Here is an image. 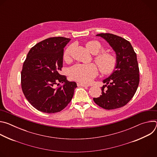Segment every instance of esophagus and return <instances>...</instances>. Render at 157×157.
<instances>
[{"mask_svg":"<svg viewBox=\"0 0 157 157\" xmlns=\"http://www.w3.org/2000/svg\"><path fill=\"white\" fill-rule=\"evenodd\" d=\"M77 85H78V86H82V87H88L89 86V85H87V84H86L84 83H80V82L77 83Z\"/></svg>","mask_w":157,"mask_h":157,"instance_id":"1","label":"esophagus"}]
</instances>
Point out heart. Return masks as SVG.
<instances>
[{"label":"heart","mask_w":157,"mask_h":157,"mask_svg":"<svg viewBox=\"0 0 157 157\" xmlns=\"http://www.w3.org/2000/svg\"><path fill=\"white\" fill-rule=\"evenodd\" d=\"M87 48L93 54H97L103 50L101 43L98 41H89L86 43ZM73 46L70 45L65 50L63 58L66 61L71 59ZM94 61L99 67L101 73L105 75L113 73L115 70L117 64V57L109 52H102L94 57ZM98 73L97 66L94 64H76L70 69V76L75 81L89 83L90 82Z\"/></svg>","instance_id":"obj_1"}]
</instances>
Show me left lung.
Listing matches in <instances>:
<instances>
[{
	"label": "left lung",
	"mask_w": 157,
	"mask_h": 157,
	"mask_svg": "<svg viewBox=\"0 0 157 157\" xmlns=\"http://www.w3.org/2000/svg\"><path fill=\"white\" fill-rule=\"evenodd\" d=\"M116 52L117 64L112 75L103 81L102 95L93 98L101 107L111 110L126 105L136 93L140 81L139 68L136 53L127 40L112 33H99ZM107 87L106 90L104 88Z\"/></svg>",
	"instance_id": "8db88e82"
}]
</instances>
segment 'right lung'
Returning <instances> with one entry per match:
<instances>
[{
  "label": "right lung",
  "mask_w": 157,
  "mask_h": 157,
  "mask_svg": "<svg viewBox=\"0 0 157 157\" xmlns=\"http://www.w3.org/2000/svg\"><path fill=\"white\" fill-rule=\"evenodd\" d=\"M70 40L62 36L44 40L30 50L24 63L21 72L22 91L30 104L43 113L60 112L73 97L76 83L59 74L64 47Z\"/></svg>",
  "instance_id": "right-lung-1"
}]
</instances>
